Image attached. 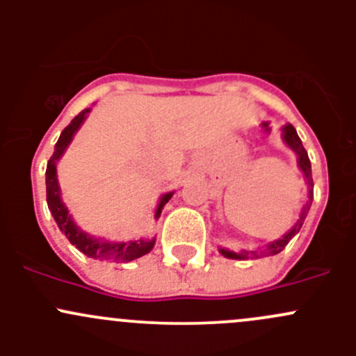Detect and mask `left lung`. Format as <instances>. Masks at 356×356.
Wrapping results in <instances>:
<instances>
[{
    "label": "left lung",
    "mask_w": 356,
    "mask_h": 356,
    "mask_svg": "<svg viewBox=\"0 0 356 356\" xmlns=\"http://www.w3.org/2000/svg\"><path fill=\"white\" fill-rule=\"evenodd\" d=\"M282 134V141L286 143V146L291 149V152L296 155V160H298V167H300V170L303 172V177L305 181H307V191H308V200L307 203L303 204V210H301L300 213V218H298L296 224L293 225V227L289 229L288 232H286L284 236H281L279 239H274V241H270L268 245H265L264 248H258V250H241V251H231L227 250V248H218V253L224 254L225 258H232V260H248V258H261V257H272V254H277L281 253L282 250H284L286 245L291 241V239L294 238V236L300 232L301 225H303L305 222V217H307L308 210H310L312 207V201H314V179H312V163H310V158H308V153L305 152L303 145H301V139L300 136H298L296 129L293 127L291 124H286L284 127L281 129Z\"/></svg>",
    "instance_id": "obj_1"
}]
</instances>
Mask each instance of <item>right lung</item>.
<instances>
[{
    "mask_svg": "<svg viewBox=\"0 0 356 356\" xmlns=\"http://www.w3.org/2000/svg\"><path fill=\"white\" fill-rule=\"evenodd\" d=\"M91 108L82 110L81 113L75 118H72L70 124L63 129V132L60 134L58 141L55 145V152L53 156L49 158L48 167H46V201H48V208L51 211L53 218H55L56 225L60 227V231L65 234V238L72 243L79 251H82L84 254H88L89 258H95V260H105V261H113V264H127V261L136 260V258H141L143 254L149 253L155 246L156 238L152 239H134V241H106L103 238H96L91 236L89 232L82 231L75 220L72 218V215L68 213V208L65 207L62 200V189L58 184V174H56V165H58L60 158L63 156L68 145L74 139L75 132L81 129V125L84 124V120L88 118ZM174 191L165 193L160 196L155 210V220H158L163 210L165 203H168V200L172 198Z\"/></svg>",
    "mask_w": 356,
    "mask_h": 356,
    "instance_id": "obj_1",
    "label": "right lung"
}]
</instances>
